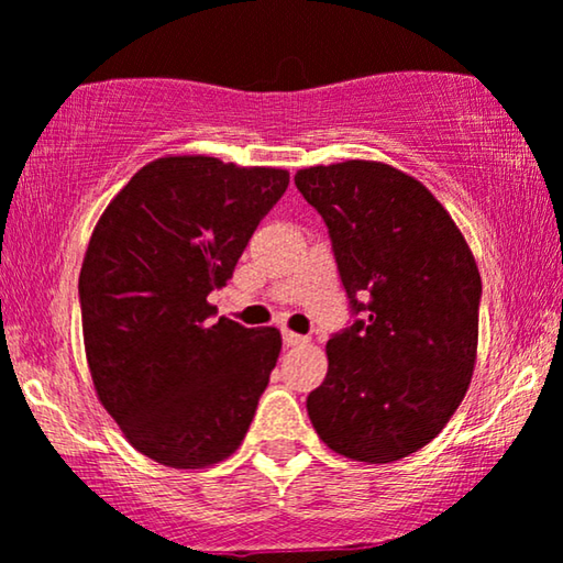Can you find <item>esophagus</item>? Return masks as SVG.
I'll return each mask as SVG.
<instances>
[{
	"instance_id": "1",
	"label": "esophagus",
	"mask_w": 563,
	"mask_h": 563,
	"mask_svg": "<svg viewBox=\"0 0 563 563\" xmlns=\"http://www.w3.org/2000/svg\"><path fill=\"white\" fill-rule=\"evenodd\" d=\"M306 342H309V336L290 332V329L283 332V344H286V347H298V344H306Z\"/></svg>"
}]
</instances>
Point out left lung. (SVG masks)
Here are the masks:
<instances>
[{
	"label": "left lung",
	"mask_w": 563,
	"mask_h": 563,
	"mask_svg": "<svg viewBox=\"0 0 563 563\" xmlns=\"http://www.w3.org/2000/svg\"><path fill=\"white\" fill-rule=\"evenodd\" d=\"M324 219L357 319L327 342L311 424L344 459L391 463L417 453L459 409L476 365L482 275L438 198L384 162L296 172Z\"/></svg>",
	"instance_id": "obj_1"
}]
</instances>
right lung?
I'll use <instances>...</instances> for the list:
<instances>
[{
	"mask_svg": "<svg viewBox=\"0 0 563 563\" xmlns=\"http://www.w3.org/2000/svg\"><path fill=\"white\" fill-rule=\"evenodd\" d=\"M288 172L216 156L141 167L97 221L79 273L81 329L97 399L125 440L162 466L206 468L242 445L280 332L211 324Z\"/></svg>",
	"mask_w": 563,
	"mask_h": 563,
	"instance_id": "add662e5",
	"label": "right lung"
}]
</instances>
